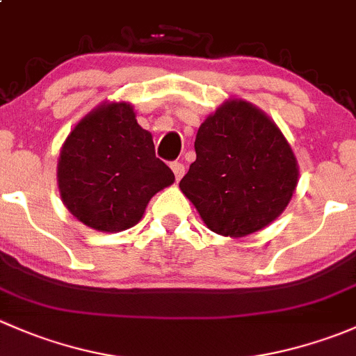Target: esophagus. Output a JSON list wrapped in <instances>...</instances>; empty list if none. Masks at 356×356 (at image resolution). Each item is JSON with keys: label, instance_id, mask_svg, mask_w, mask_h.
Listing matches in <instances>:
<instances>
[{"label": "esophagus", "instance_id": "1", "mask_svg": "<svg viewBox=\"0 0 356 356\" xmlns=\"http://www.w3.org/2000/svg\"><path fill=\"white\" fill-rule=\"evenodd\" d=\"M170 168H172V172H174L175 179H177V181H181V177H182V175H184V172H186L184 165H182L181 161H172Z\"/></svg>", "mask_w": 356, "mask_h": 356}]
</instances>
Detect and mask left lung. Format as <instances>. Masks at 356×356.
<instances>
[{
  "mask_svg": "<svg viewBox=\"0 0 356 356\" xmlns=\"http://www.w3.org/2000/svg\"><path fill=\"white\" fill-rule=\"evenodd\" d=\"M195 149L179 188L217 234L243 238L260 231L293 198L296 156L277 125L251 103H222L200 125Z\"/></svg>",
  "mask_w": 356,
  "mask_h": 356,
  "instance_id": "1",
  "label": "left lung"
}]
</instances>
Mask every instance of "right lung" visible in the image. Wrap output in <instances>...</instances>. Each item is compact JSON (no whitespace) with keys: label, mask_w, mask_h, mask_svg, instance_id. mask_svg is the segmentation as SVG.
<instances>
[{"label":"right lung","mask_w":356,"mask_h":356,"mask_svg":"<svg viewBox=\"0 0 356 356\" xmlns=\"http://www.w3.org/2000/svg\"><path fill=\"white\" fill-rule=\"evenodd\" d=\"M56 177L67 210L102 232L138 224L149 200L175 181L125 102L103 103L75 125L60 152Z\"/></svg>","instance_id":"right-lung-1"}]
</instances>
